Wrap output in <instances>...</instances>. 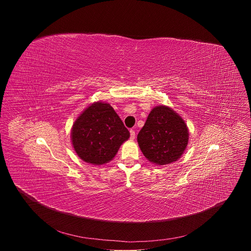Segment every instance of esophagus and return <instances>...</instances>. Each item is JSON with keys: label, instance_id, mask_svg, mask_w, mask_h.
<instances>
[{"label": "esophagus", "instance_id": "obj_1", "mask_svg": "<svg viewBox=\"0 0 251 251\" xmlns=\"http://www.w3.org/2000/svg\"><path fill=\"white\" fill-rule=\"evenodd\" d=\"M135 136H136L135 131H134L133 129H131V130H130V139H131V140H134V139H135Z\"/></svg>", "mask_w": 251, "mask_h": 251}]
</instances>
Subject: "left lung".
I'll list each match as a JSON object with an SVG mask.
<instances>
[{"label":"left lung","mask_w":251,"mask_h":251,"mask_svg":"<svg viewBox=\"0 0 251 251\" xmlns=\"http://www.w3.org/2000/svg\"><path fill=\"white\" fill-rule=\"evenodd\" d=\"M139 147L151 163L168 165L180 159L189 143V130L184 119L170 107L156 106L140 130Z\"/></svg>","instance_id":"obj_1"}]
</instances>
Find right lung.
I'll list each match as a JSON object with an SVG mask.
<instances>
[{"mask_svg": "<svg viewBox=\"0 0 251 251\" xmlns=\"http://www.w3.org/2000/svg\"><path fill=\"white\" fill-rule=\"evenodd\" d=\"M130 133L108 103L95 102L77 117L71 130V142L77 156L86 163L110 162Z\"/></svg>", "mask_w": 251, "mask_h": 251, "instance_id": "1", "label": "right lung"}]
</instances>
